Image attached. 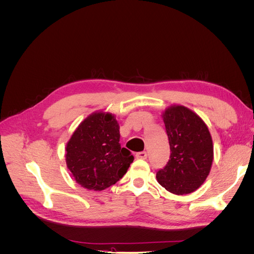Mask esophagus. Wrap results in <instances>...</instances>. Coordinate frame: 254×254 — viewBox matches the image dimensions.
<instances>
[{
	"label": "esophagus",
	"mask_w": 254,
	"mask_h": 254,
	"mask_svg": "<svg viewBox=\"0 0 254 254\" xmlns=\"http://www.w3.org/2000/svg\"><path fill=\"white\" fill-rule=\"evenodd\" d=\"M135 157H136L137 159H146V158H147V152H146V151H140V152H136Z\"/></svg>",
	"instance_id": "1"
}]
</instances>
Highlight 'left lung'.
Instances as JSON below:
<instances>
[{"label":"left lung","mask_w":254,"mask_h":254,"mask_svg":"<svg viewBox=\"0 0 254 254\" xmlns=\"http://www.w3.org/2000/svg\"><path fill=\"white\" fill-rule=\"evenodd\" d=\"M171 148L157 181L176 195L193 193L209 176L214 158L213 141L202 119L181 105H173L162 113Z\"/></svg>","instance_id":"left-lung-1"}]
</instances>
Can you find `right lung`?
Returning a JSON list of instances; mask_svg holds the SVG:
<instances>
[{
    "label": "right lung",
    "instance_id": "1",
    "mask_svg": "<svg viewBox=\"0 0 254 254\" xmlns=\"http://www.w3.org/2000/svg\"><path fill=\"white\" fill-rule=\"evenodd\" d=\"M114 114L96 111L84 119L66 143V166L75 181L89 190H103L127 173L133 156L121 147Z\"/></svg>",
    "mask_w": 254,
    "mask_h": 254
}]
</instances>
